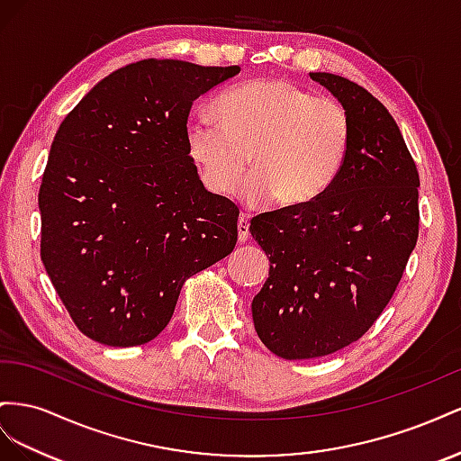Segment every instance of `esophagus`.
<instances>
[{
    "label": "esophagus",
    "mask_w": 461,
    "mask_h": 461,
    "mask_svg": "<svg viewBox=\"0 0 461 461\" xmlns=\"http://www.w3.org/2000/svg\"><path fill=\"white\" fill-rule=\"evenodd\" d=\"M238 240L240 243H245L249 240V220L247 216H241L238 221Z\"/></svg>",
    "instance_id": "esophagus-1"
}]
</instances>
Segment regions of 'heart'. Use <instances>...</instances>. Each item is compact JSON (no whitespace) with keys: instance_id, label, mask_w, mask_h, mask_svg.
<instances>
[{"instance_id":"1","label":"heart","mask_w":461,"mask_h":461,"mask_svg":"<svg viewBox=\"0 0 461 461\" xmlns=\"http://www.w3.org/2000/svg\"><path fill=\"white\" fill-rule=\"evenodd\" d=\"M216 110L187 122L189 154L206 187L230 194L253 158L243 185L251 204L274 199L303 206L330 189L351 149V117L344 104L319 98L284 78H257L221 92Z\"/></svg>"}]
</instances>
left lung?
I'll use <instances>...</instances> for the list:
<instances>
[{"label": "left lung", "instance_id": "8db88e82", "mask_svg": "<svg viewBox=\"0 0 461 461\" xmlns=\"http://www.w3.org/2000/svg\"><path fill=\"white\" fill-rule=\"evenodd\" d=\"M344 104L351 149L317 201L251 220L268 255L253 299L255 330L282 359H312L357 341L384 311L419 238V174L400 129L369 90L311 73Z\"/></svg>", "mask_w": 461, "mask_h": 461}]
</instances>
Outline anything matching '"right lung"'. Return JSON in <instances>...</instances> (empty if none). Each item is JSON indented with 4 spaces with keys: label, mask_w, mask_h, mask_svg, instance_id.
<instances>
[{
    "label": "right lung",
    "mask_w": 461,
    "mask_h": 461,
    "mask_svg": "<svg viewBox=\"0 0 461 461\" xmlns=\"http://www.w3.org/2000/svg\"><path fill=\"white\" fill-rule=\"evenodd\" d=\"M241 71L142 59L92 86L51 142L38 206L41 257L90 339H154L183 284L228 257L240 208L204 189L189 156L193 102Z\"/></svg>",
    "instance_id": "add662e5"
}]
</instances>
